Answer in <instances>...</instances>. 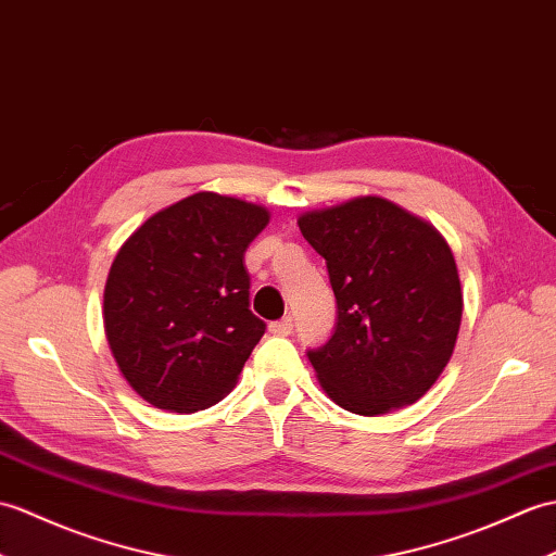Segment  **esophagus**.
<instances>
[{
    "label": "esophagus",
    "mask_w": 556,
    "mask_h": 556,
    "mask_svg": "<svg viewBox=\"0 0 556 556\" xmlns=\"http://www.w3.org/2000/svg\"><path fill=\"white\" fill-rule=\"evenodd\" d=\"M269 331H273L275 337H289V333L293 331V319L283 317L277 321H269Z\"/></svg>",
    "instance_id": "34e87169"
}]
</instances>
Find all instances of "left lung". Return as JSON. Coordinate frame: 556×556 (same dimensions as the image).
I'll list each match as a JSON object with an SVG mask.
<instances>
[{
  "label": "left lung",
  "instance_id": "1",
  "mask_svg": "<svg viewBox=\"0 0 556 556\" xmlns=\"http://www.w3.org/2000/svg\"><path fill=\"white\" fill-rule=\"evenodd\" d=\"M299 227L337 295L333 333L307 351L321 389L365 417L417 403L450 363L462 321L445 239L379 197L305 213Z\"/></svg>",
  "mask_w": 556,
  "mask_h": 556
}]
</instances>
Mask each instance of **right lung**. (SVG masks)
<instances>
[{"label":"right lung","instance_id":"obj_1","mask_svg":"<svg viewBox=\"0 0 556 556\" xmlns=\"http://www.w3.org/2000/svg\"><path fill=\"white\" fill-rule=\"evenodd\" d=\"M267 223L261 205L199 191L151 215L115 255L103 327L123 377L153 407L205 409L237 383L265 333L243 253Z\"/></svg>","mask_w":556,"mask_h":556}]
</instances>
